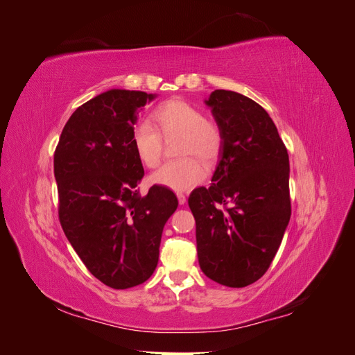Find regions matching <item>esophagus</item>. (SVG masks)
<instances>
[{
	"mask_svg": "<svg viewBox=\"0 0 355 355\" xmlns=\"http://www.w3.org/2000/svg\"><path fill=\"white\" fill-rule=\"evenodd\" d=\"M178 200H179L180 206H182V204L187 202V197H185V194H182V192H178Z\"/></svg>",
	"mask_w": 355,
	"mask_h": 355,
	"instance_id": "34e87169",
	"label": "esophagus"
}]
</instances>
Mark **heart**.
<instances>
[{
	"instance_id": "obj_1",
	"label": "heart",
	"mask_w": 355,
	"mask_h": 355,
	"mask_svg": "<svg viewBox=\"0 0 355 355\" xmlns=\"http://www.w3.org/2000/svg\"><path fill=\"white\" fill-rule=\"evenodd\" d=\"M153 116L155 127L141 121L132 130V145L137 158L146 167L158 166L163 157V139L159 133L164 137L180 135L179 155L187 157L161 166L151 175V182L171 191L194 188L206 176V167L197 157L206 163L219 157L223 145L222 128L204 118L197 106L179 99L164 102Z\"/></svg>"
}]
</instances>
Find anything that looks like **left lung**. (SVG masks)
Segmentation results:
<instances>
[{
  "label": "left lung",
  "instance_id": "obj_1",
  "mask_svg": "<svg viewBox=\"0 0 355 355\" xmlns=\"http://www.w3.org/2000/svg\"><path fill=\"white\" fill-rule=\"evenodd\" d=\"M204 103L223 145L210 187L188 198L198 263L210 280L245 287L266 272L287 230L288 154L271 116L247 96L214 90Z\"/></svg>",
  "mask_w": 355,
  "mask_h": 355
}]
</instances>
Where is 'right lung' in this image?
Listing matches in <instances>:
<instances>
[{
	"instance_id": "obj_1",
	"label": "right lung",
	"mask_w": 355,
	"mask_h": 355,
	"mask_svg": "<svg viewBox=\"0 0 355 355\" xmlns=\"http://www.w3.org/2000/svg\"><path fill=\"white\" fill-rule=\"evenodd\" d=\"M157 96L121 89L98 94L71 115L55 153L63 232L87 270L112 288L154 274L161 234L178 209L167 188L137 192L145 173L132 130Z\"/></svg>"
}]
</instances>
